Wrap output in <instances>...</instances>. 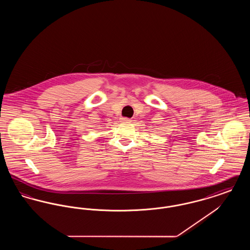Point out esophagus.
<instances>
[{
	"mask_svg": "<svg viewBox=\"0 0 250 250\" xmlns=\"http://www.w3.org/2000/svg\"><path fill=\"white\" fill-rule=\"evenodd\" d=\"M122 122H126V123H129L131 122V120L129 118H122Z\"/></svg>",
	"mask_w": 250,
	"mask_h": 250,
	"instance_id": "esophagus-1",
	"label": "esophagus"
}]
</instances>
